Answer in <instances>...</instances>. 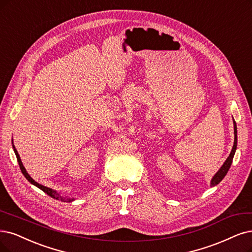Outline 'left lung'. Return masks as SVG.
I'll list each match as a JSON object with an SVG mask.
<instances>
[{
	"mask_svg": "<svg viewBox=\"0 0 252 252\" xmlns=\"http://www.w3.org/2000/svg\"><path fill=\"white\" fill-rule=\"evenodd\" d=\"M234 125H235V142H234V146H232V150L228 156V158L226 159V161L224 162V164L222 165L221 168L218 170V172L214 175V178L212 179V182H211V186L213 187V186H216L218 185L224 176L226 175L228 169L230 168V165L232 163V159H234V156H235V153H236V150H237V141H238V138H237V126H236V123L234 121Z\"/></svg>",
	"mask_w": 252,
	"mask_h": 252,
	"instance_id": "1",
	"label": "left lung"
}]
</instances>
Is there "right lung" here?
I'll return each instance as SVG.
<instances>
[{
    "label": "right lung",
    "mask_w": 252,
    "mask_h": 252,
    "mask_svg": "<svg viewBox=\"0 0 252 252\" xmlns=\"http://www.w3.org/2000/svg\"><path fill=\"white\" fill-rule=\"evenodd\" d=\"M12 146H13V150H14V153H15V156H16V159H17L18 165H20V168H21L23 174L25 175V178H26L28 181H29L31 184H33L34 186H36V187H38L40 190H42L43 192H45L46 194L50 195L51 197H53V198H55V199H58V200H61V201H71V200H73V199H68V198H66V197H62L61 195H60L59 193L56 192L55 190H52V189H50V188H48V187H44V186H42V185H40V184H38V183H36V182L31 178V176H30L29 174H28V172L26 171L25 167H24V165H23V163H22L21 158H20V155H18V153H17V151H16V148L14 147V145H12Z\"/></svg>",
    "instance_id": "add662e5"
}]
</instances>
